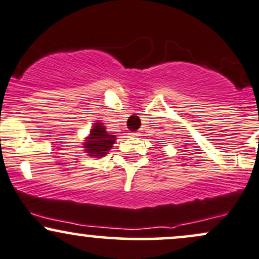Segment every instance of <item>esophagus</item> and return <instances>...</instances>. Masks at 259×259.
I'll use <instances>...</instances> for the list:
<instances>
[{"label":"esophagus","mask_w":259,"mask_h":259,"mask_svg":"<svg viewBox=\"0 0 259 259\" xmlns=\"http://www.w3.org/2000/svg\"><path fill=\"white\" fill-rule=\"evenodd\" d=\"M139 135H140V134L138 132H132V133H130V136H139Z\"/></svg>","instance_id":"1"}]
</instances>
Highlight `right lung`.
<instances>
[{"label": "right lung", "instance_id": "right-lung-1", "mask_svg": "<svg viewBox=\"0 0 259 259\" xmlns=\"http://www.w3.org/2000/svg\"><path fill=\"white\" fill-rule=\"evenodd\" d=\"M114 141V135L107 133L106 127L101 123H95L94 129H91L90 132V136L84 144L85 152L91 157H103L108 152Z\"/></svg>", "mask_w": 259, "mask_h": 259}]
</instances>
